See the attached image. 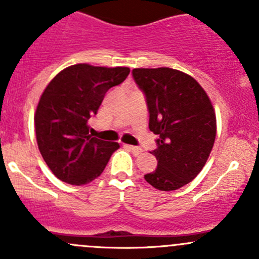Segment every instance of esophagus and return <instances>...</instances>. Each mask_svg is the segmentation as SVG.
I'll list each match as a JSON object with an SVG mask.
<instances>
[{"mask_svg":"<svg viewBox=\"0 0 259 259\" xmlns=\"http://www.w3.org/2000/svg\"><path fill=\"white\" fill-rule=\"evenodd\" d=\"M125 148L126 149H129V150H132V151H134L135 154H140L143 151V149L140 148V146H135V145H129V144H125L124 145Z\"/></svg>","mask_w":259,"mask_h":259,"instance_id":"obj_1","label":"esophagus"}]
</instances>
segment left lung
<instances>
[{
	"label": "left lung",
	"mask_w": 259,
	"mask_h": 259,
	"mask_svg": "<svg viewBox=\"0 0 259 259\" xmlns=\"http://www.w3.org/2000/svg\"><path fill=\"white\" fill-rule=\"evenodd\" d=\"M133 77L145 95L149 129L158 135L150 151L158 166L144 178L159 190L179 189L209 158L217 133L213 105L198 81L179 70L134 69Z\"/></svg>",
	"instance_id": "obj_1"
}]
</instances>
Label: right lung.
Returning <instances> with one entry per match:
<instances>
[{
  "label": "right lung",
  "mask_w": 259,
  "mask_h": 259,
  "mask_svg": "<svg viewBox=\"0 0 259 259\" xmlns=\"http://www.w3.org/2000/svg\"><path fill=\"white\" fill-rule=\"evenodd\" d=\"M129 67L77 64L56 75L35 113L38 150L56 178L83 185L98 178L119 144L90 134L89 119L98 113L109 89L127 77Z\"/></svg>",
  "instance_id": "add662e5"
}]
</instances>
